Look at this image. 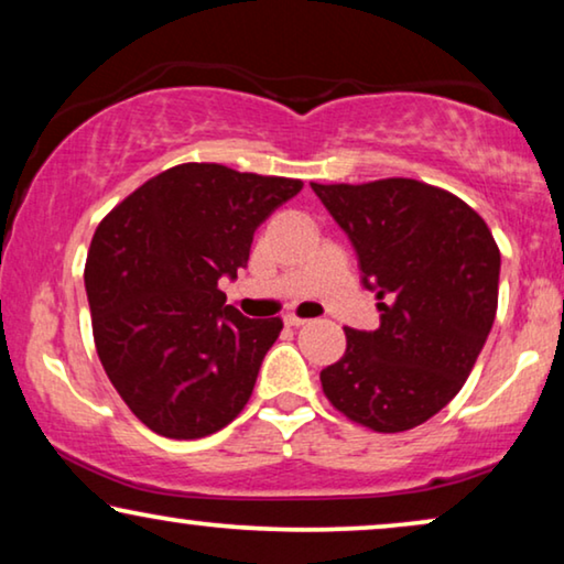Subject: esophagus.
<instances>
[{"label":"esophagus","mask_w":564,"mask_h":564,"mask_svg":"<svg viewBox=\"0 0 564 564\" xmlns=\"http://www.w3.org/2000/svg\"><path fill=\"white\" fill-rule=\"evenodd\" d=\"M284 323H288V326H295V328H300V326H305V318H300V315H295V313H288L284 315Z\"/></svg>","instance_id":"34e87169"}]
</instances>
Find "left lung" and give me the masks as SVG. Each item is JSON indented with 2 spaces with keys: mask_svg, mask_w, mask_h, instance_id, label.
I'll return each instance as SVG.
<instances>
[{
  "mask_svg": "<svg viewBox=\"0 0 564 564\" xmlns=\"http://www.w3.org/2000/svg\"><path fill=\"white\" fill-rule=\"evenodd\" d=\"M311 187L380 300V328H344L323 392L380 434L421 426L462 390L488 341L500 276L492 234L459 197L415 180Z\"/></svg>",
  "mask_w": 564,
  "mask_h": 564,
  "instance_id": "8db88e82",
  "label": "left lung"
}]
</instances>
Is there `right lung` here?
I'll return each instance as SVG.
<instances>
[{
	"label": "right lung",
	"instance_id": "1",
	"mask_svg": "<svg viewBox=\"0 0 564 564\" xmlns=\"http://www.w3.org/2000/svg\"><path fill=\"white\" fill-rule=\"evenodd\" d=\"M300 189V180L182 164L97 226L84 269L95 346L151 431L203 438L249 403L282 321L246 318L218 282L236 280L253 230Z\"/></svg>",
	"mask_w": 564,
	"mask_h": 564
}]
</instances>
